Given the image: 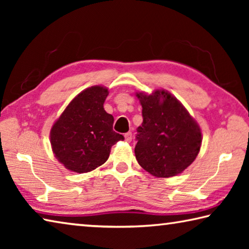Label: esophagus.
I'll use <instances>...</instances> for the list:
<instances>
[{"label": "esophagus", "mask_w": 249, "mask_h": 249, "mask_svg": "<svg viewBox=\"0 0 249 249\" xmlns=\"http://www.w3.org/2000/svg\"><path fill=\"white\" fill-rule=\"evenodd\" d=\"M124 137H125V142H129L130 141H132L133 135H132V133L128 132V133H126V134L124 135Z\"/></svg>", "instance_id": "obj_1"}]
</instances>
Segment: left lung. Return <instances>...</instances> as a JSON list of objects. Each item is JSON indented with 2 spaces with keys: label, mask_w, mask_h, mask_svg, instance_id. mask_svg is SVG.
<instances>
[{
  "label": "left lung",
  "mask_w": 249,
  "mask_h": 249,
  "mask_svg": "<svg viewBox=\"0 0 249 249\" xmlns=\"http://www.w3.org/2000/svg\"><path fill=\"white\" fill-rule=\"evenodd\" d=\"M142 123L137 128L135 156L142 168L158 178L182 172L196 158L202 144L199 124L166 90L138 92Z\"/></svg>",
  "instance_id": "left-lung-1"
}]
</instances>
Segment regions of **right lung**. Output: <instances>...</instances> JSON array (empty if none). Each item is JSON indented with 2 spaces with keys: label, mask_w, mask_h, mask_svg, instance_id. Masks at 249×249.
Segmentation results:
<instances>
[{
  "label": "right lung",
  "mask_w": 249,
  "mask_h": 249,
  "mask_svg": "<svg viewBox=\"0 0 249 249\" xmlns=\"http://www.w3.org/2000/svg\"><path fill=\"white\" fill-rule=\"evenodd\" d=\"M105 87L83 90L68 104L50 130V144L59 162L78 174L94 170L107 161L111 148L124 136L113 130L114 117L105 112Z\"/></svg>",
  "instance_id": "obj_1"
}]
</instances>
